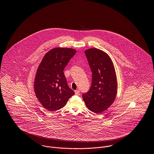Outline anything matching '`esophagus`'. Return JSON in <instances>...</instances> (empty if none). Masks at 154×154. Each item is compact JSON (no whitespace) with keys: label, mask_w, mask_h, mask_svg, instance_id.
<instances>
[{"label":"esophagus","mask_w":154,"mask_h":154,"mask_svg":"<svg viewBox=\"0 0 154 154\" xmlns=\"http://www.w3.org/2000/svg\"><path fill=\"white\" fill-rule=\"evenodd\" d=\"M74 92H75V95H79L80 94V90H79V89L75 90Z\"/></svg>","instance_id":"34e87169"}]
</instances>
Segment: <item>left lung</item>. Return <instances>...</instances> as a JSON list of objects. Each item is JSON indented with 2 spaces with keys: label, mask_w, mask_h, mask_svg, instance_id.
Instances as JSON below:
<instances>
[{
  "label": "left lung",
  "mask_w": 154,
  "mask_h": 154,
  "mask_svg": "<svg viewBox=\"0 0 154 154\" xmlns=\"http://www.w3.org/2000/svg\"><path fill=\"white\" fill-rule=\"evenodd\" d=\"M85 54L92 73V84L82 98L88 109L101 113L114 102L117 94L118 83L114 66L109 55L101 50L92 48Z\"/></svg>",
  "instance_id": "left-lung-1"
}]
</instances>
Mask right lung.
<instances>
[{
	"mask_svg": "<svg viewBox=\"0 0 154 154\" xmlns=\"http://www.w3.org/2000/svg\"><path fill=\"white\" fill-rule=\"evenodd\" d=\"M76 50L57 47L45 54L37 68L34 90L45 109L55 111L63 107L74 94L68 87L63 70Z\"/></svg>",
	"mask_w": 154,
	"mask_h": 154,
	"instance_id": "obj_1",
	"label": "right lung"
}]
</instances>
